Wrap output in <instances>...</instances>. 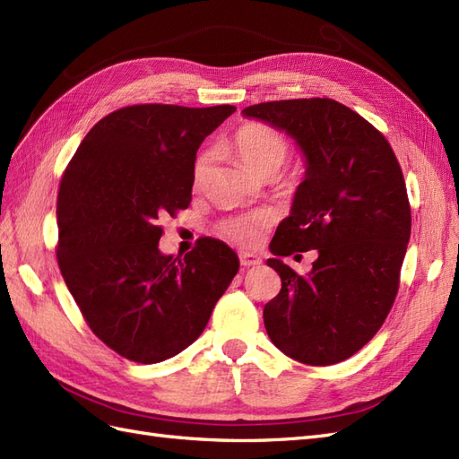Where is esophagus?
<instances>
[{"instance_id":"34e87169","label":"esophagus","mask_w":459,"mask_h":459,"mask_svg":"<svg viewBox=\"0 0 459 459\" xmlns=\"http://www.w3.org/2000/svg\"><path fill=\"white\" fill-rule=\"evenodd\" d=\"M240 264H242L244 267L260 265V264H262V257L255 255V254H250V252H242V254H240Z\"/></svg>"}]
</instances>
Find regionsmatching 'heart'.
<instances>
[{"mask_svg": "<svg viewBox=\"0 0 459 459\" xmlns=\"http://www.w3.org/2000/svg\"><path fill=\"white\" fill-rule=\"evenodd\" d=\"M234 149L240 157L242 164L255 176H260L267 170H279L283 167L287 159L289 145L275 129L264 124H248L240 127L234 135ZM205 159H199L195 164V178L204 174ZM272 222V217L267 213H248L240 217H232L222 222V234L232 242L240 246H254L262 238L267 225Z\"/></svg>", "mask_w": 459, "mask_h": 459, "instance_id": "1", "label": "heart"}]
</instances>
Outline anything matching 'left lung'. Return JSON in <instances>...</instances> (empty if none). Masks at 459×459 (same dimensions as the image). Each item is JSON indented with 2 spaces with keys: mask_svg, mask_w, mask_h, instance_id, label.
Listing matches in <instances>:
<instances>
[{
  "mask_svg": "<svg viewBox=\"0 0 459 459\" xmlns=\"http://www.w3.org/2000/svg\"><path fill=\"white\" fill-rule=\"evenodd\" d=\"M242 116L285 132L307 167L269 244L281 292L264 308L267 335L299 362H342L380 330L397 295L411 237L402 169L378 129L332 99L262 102ZM308 249L319 260L307 276L278 260Z\"/></svg>",
  "mask_w": 459,
  "mask_h": 459,
  "instance_id": "left-lung-1",
  "label": "left lung"
}]
</instances>
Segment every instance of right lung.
I'll return each instance as SVG.
<instances>
[{
	"label": "right lung",
	"instance_id": "right-lung-1",
	"mask_svg": "<svg viewBox=\"0 0 459 459\" xmlns=\"http://www.w3.org/2000/svg\"><path fill=\"white\" fill-rule=\"evenodd\" d=\"M237 110L135 104L81 141L57 194V264L89 327L117 355L152 364L202 335L237 275L227 244L159 250V219L192 202L195 152Z\"/></svg>",
	"mask_w": 459,
	"mask_h": 459
}]
</instances>
